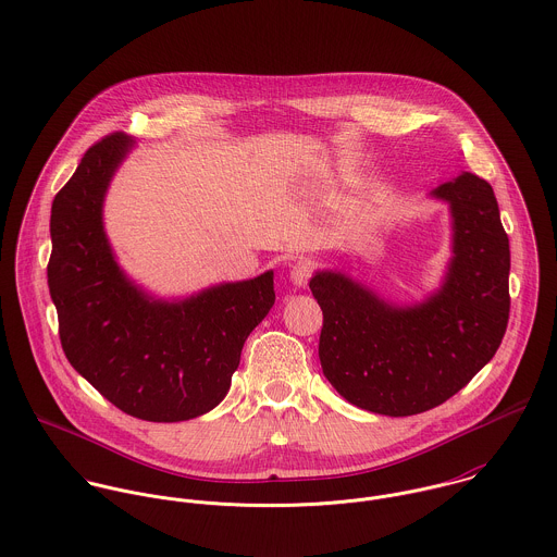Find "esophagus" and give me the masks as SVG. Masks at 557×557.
Segmentation results:
<instances>
[{"instance_id":"34e87169","label":"esophagus","mask_w":557,"mask_h":557,"mask_svg":"<svg viewBox=\"0 0 557 557\" xmlns=\"http://www.w3.org/2000/svg\"><path fill=\"white\" fill-rule=\"evenodd\" d=\"M313 276V265L311 261L307 259H298L294 265H292V272H289V278L294 285L298 287H305L309 283V278Z\"/></svg>"}]
</instances>
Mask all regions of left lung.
<instances>
[{
  "mask_svg": "<svg viewBox=\"0 0 557 557\" xmlns=\"http://www.w3.org/2000/svg\"><path fill=\"white\" fill-rule=\"evenodd\" d=\"M431 195L450 203L455 232L440 292L395 307L341 272L309 283L323 313V375L373 413L413 416L457 395L495 356L508 325L510 246L491 184L466 171Z\"/></svg>",
  "mask_w": 557,
  "mask_h": 557,
  "instance_id": "left-lung-1",
  "label": "left lung"
}]
</instances>
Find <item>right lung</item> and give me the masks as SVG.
Returning a JSON list of instances; mask_svg holds the SVG:
<instances>
[{
	"label": "right lung",
	"instance_id": "obj_1",
	"mask_svg": "<svg viewBox=\"0 0 557 557\" xmlns=\"http://www.w3.org/2000/svg\"><path fill=\"white\" fill-rule=\"evenodd\" d=\"M133 139L107 135L51 208L49 292L69 362L128 416L180 422L214 409L248 334L274 305V274L225 283L182 302L133 285L102 230V199Z\"/></svg>",
	"mask_w": 557,
	"mask_h": 557
}]
</instances>
